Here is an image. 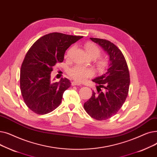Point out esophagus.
Listing matches in <instances>:
<instances>
[{
  "label": "esophagus",
  "instance_id": "34e87169",
  "mask_svg": "<svg viewBox=\"0 0 157 157\" xmlns=\"http://www.w3.org/2000/svg\"><path fill=\"white\" fill-rule=\"evenodd\" d=\"M81 84L76 81H73L71 82V86H80Z\"/></svg>",
  "mask_w": 157,
  "mask_h": 157
}]
</instances>
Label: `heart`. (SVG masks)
<instances>
[{"label": "heart", "mask_w": 157, "mask_h": 157, "mask_svg": "<svg viewBox=\"0 0 157 157\" xmlns=\"http://www.w3.org/2000/svg\"><path fill=\"white\" fill-rule=\"evenodd\" d=\"M73 47H71L67 52L66 57H69ZM84 49L86 53L92 58H95L96 65L99 70L105 69L108 65V59L105 56H99L100 49L93 42H87L84 44ZM94 71L91 68H84L80 66H75L68 71L69 75L73 79L78 82H83L87 78L92 77Z\"/></svg>", "instance_id": "b5f03b06"}]
</instances>
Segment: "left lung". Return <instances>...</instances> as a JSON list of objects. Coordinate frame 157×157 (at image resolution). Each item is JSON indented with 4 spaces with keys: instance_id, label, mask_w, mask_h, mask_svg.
Wrapping results in <instances>:
<instances>
[{
    "instance_id": "obj_1",
    "label": "left lung",
    "mask_w": 157,
    "mask_h": 157,
    "mask_svg": "<svg viewBox=\"0 0 157 157\" xmlns=\"http://www.w3.org/2000/svg\"><path fill=\"white\" fill-rule=\"evenodd\" d=\"M109 56L105 73L93 80L97 84L95 93L84 104L87 113L96 120H106L115 115L124 103L130 86V74L125 58L115 44L100 38H90Z\"/></svg>"
}]
</instances>
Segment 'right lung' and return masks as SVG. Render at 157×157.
<instances>
[{
	"label": "right lung",
	"instance_id": "add662e5",
	"mask_svg": "<svg viewBox=\"0 0 157 157\" xmlns=\"http://www.w3.org/2000/svg\"><path fill=\"white\" fill-rule=\"evenodd\" d=\"M83 36L52 33L42 36L28 50L20 69V90L26 105L38 114H46L60 105L71 83L66 78L51 80L50 74L62 63L66 50Z\"/></svg>",
	"mask_w": 157,
	"mask_h": 157
}]
</instances>
